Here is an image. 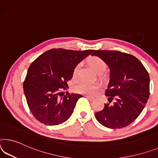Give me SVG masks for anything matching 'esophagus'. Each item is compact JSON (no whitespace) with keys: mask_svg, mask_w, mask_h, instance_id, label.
Masks as SVG:
<instances>
[{"mask_svg":"<svg viewBox=\"0 0 158 158\" xmlns=\"http://www.w3.org/2000/svg\"><path fill=\"white\" fill-rule=\"evenodd\" d=\"M86 98L87 99L89 100V101H94V98H93L90 97V96H86Z\"/></svg>","mask_w":158,"mask_h":158,"instance_id":"obj_1","label":"esophagus"}]
</instances>
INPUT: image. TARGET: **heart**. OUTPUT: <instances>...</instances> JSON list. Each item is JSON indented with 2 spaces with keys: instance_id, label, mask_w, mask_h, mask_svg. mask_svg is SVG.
Instances as JSON below:
<instances>
[{
  "instance_id": "b5f03b06",
  "label": "heart",
  "mask_w": 158,
  "mask_h": 158,
  "mask_svg": "<svg viewBox=\"0 0 158 158\" xmlns=\"http://www.w3.org/2000/svg\"><path fill=\"white\" fill-rule=\"evenodd\" d=\"M86 62L89 67L96 72V74L99 75L100 77L102 76L103 72L107 68V64L103 60L98 56H90L86 59ZM80 65L77 64L74 67L73 71H72V78L74 79H77L79 76ZM99 86L97 84H91L86 83V82H81L74 87L75 91L81 94L89 95L93 96L95 93L98 89Z\"/></svg>"
}]
</instances>
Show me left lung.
Masks as SVG:
<instances>
[{"label":"left lung","mask_w":158,"mask_h":158,"mask_svg":"<svg viewBox=\"0 0 158 158\" xmlns=\"http://www.w3.org/2000/svg\"><path fill=\"white\" fill-rule=\"evenodd\" d=\"M93 56L102 58L110 69L106 91L109 103L96 112L95 117L107 128L127 127L139 116L148 100L149 74L132 55L117 51H95Z\"/></svg>","instance_id":"8db88e82"}]
</instances>
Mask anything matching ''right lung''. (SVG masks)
<instances>
[{
	"label": "right lung",
	"instance_id": "obj_1",
	"mask_svg": "<svg viewBox=\"0 0 158 158\" xmlns=\"http://www.w3.org/2000/svg\"><path fill=\"white\" fill-rule=\"evenodd\" d=\"M94 50L72 51L51 49L30 64L23 84L25 97L35 118L46 125H58L67 121L81 95L64 93L72 78L74 67Z\"/></svg>",
	"mask_w": 158,
	"mask_h": 158
}]
</instances>
